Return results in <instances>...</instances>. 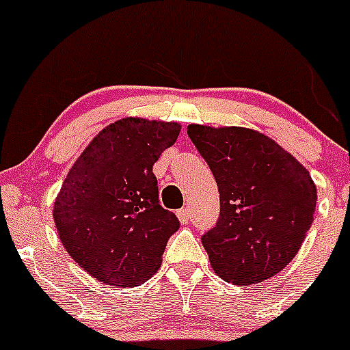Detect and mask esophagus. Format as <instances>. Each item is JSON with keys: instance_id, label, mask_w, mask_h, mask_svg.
<instances>
[{"instance_id": "1", "label": "esophagus", "mask_w": 350, "mask_h": 350, "mask_svg": "<svg viewBox=\"0 0 350 350\" xmlns=\"http://www.w3.org/2000/svg\"><path fill=\"white\" fill-rule=\"evenodd\" d=\"M177 217L182 221V223H187L191 217V211L187 207H182L177 211Z\"/></svg>"}]
</instances>
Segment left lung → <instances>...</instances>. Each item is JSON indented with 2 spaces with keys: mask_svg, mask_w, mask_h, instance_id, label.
<instances>
[{
  "mask_svg": "<svg viewBox=\"0 0 350 350\" xmlns=\"http://www.w3.org/2000/svg\"><path fill=\"white\" fill-rule=\"evenodd\" d=\"M219 189V219L202 237L212 271L255 285L291 264L317 207L312 175L273 138L247 127L189 124Z\"/></svg>",
  "mask_w": 350,
  "mask_h": 350,
  "instance_id": "8db88e82",
  "label": "left lung"
}]
</instances>
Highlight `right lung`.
<instances>
[{"label":"right lung","instance_id":"1","mask_svg":"<svg viewBox=\"0 0 350 350\" xmlns=\"http://www.w3.org/2000/svg\"><path fill=\"white\" fill-rule=\"evenodd\" d=\"M178 122L125 116L106 125L68 170L53 204L58 237L83 271L113 286L157 273L178 219L159 204L152 166Z\"/></svg>","mask_w":350,"mask_h":350}]
</instances>
